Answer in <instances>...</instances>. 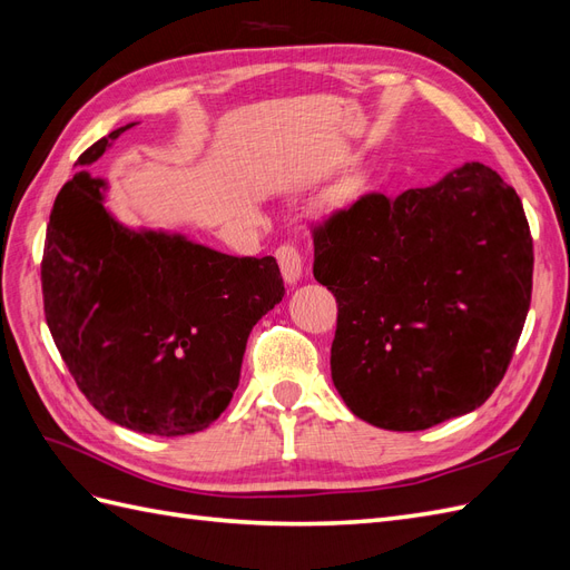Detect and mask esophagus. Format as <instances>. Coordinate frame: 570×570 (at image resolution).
<instances>
[{
    "label": "esophagus",
    "instance_id": "1",
    "mask_svg": "<svg viewBox=\"0 0 570 570\" xmlns=\"http://www.w3.org/2000/svg\"><path fill=\"white\" fill-rule=\"evenodd\" d=\"M275 258H278L281 271H283V278L287 285H295L302 278V254L295 245H281L275 249Z\"/></svg>",
    "mask_w": 570,
    "mask_h": 570
}]
</instances>
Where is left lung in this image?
Wrapping results in <instances>:
<instances>
[{
  "label": "left lung",
  "instance_id": "left-lung-1",
  "mask_svg": "<svg viewBox=\"0 0 570 570\" xmlns=\"http://www.w3.org/2000/svg\"><path fill=\"white\" fill-rule=\"evenodd\" d=\"M515 189L485 164L361 195L314 226V278L337 299L333 383L354 416L425 430L485 404L532 295Z\"/></svg>",
  "mask_w": 570,
  "mask_h": 570
}]
</instances>
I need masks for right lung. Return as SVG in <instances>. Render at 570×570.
Returning <instances> with one entry per match:
<instances>
[{
    "label": "right lung",
    "mask_w": 570,
    "mask_h": 570,
    "mask_svg": "<svg viewBox=\"0 0 570 570\" xmlns=\"http://www.w3.org/2000/svg\"><path fill=\"white\" fill-rule=\"evenodd\" d=\"M130 126L85 149L55 199L42 254L45 318L101 416L178 438L226 411L252 327L285 285L273 256H228L183 235L120 226L105 206V180L85 166Z\"/></svg>",
    "instance_id": "right-lung-1"
}]
</instances>
